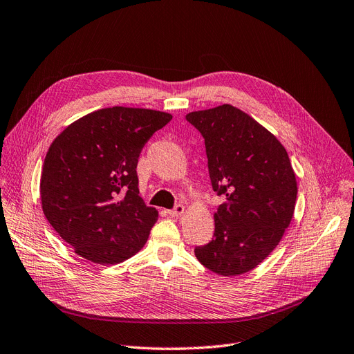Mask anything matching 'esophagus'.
<instances>
[{
	"label": "esophagus",
	"mask_w": 354,
	"mask_h": 354,
	"mask_svg": "<svg viewBox=\"0 0 354 354\" xmlns=\"http://www.w3.org/2000/svg\"><path fill=\"white\" fill-rule=\"evenodd\" d=\"M183 209H185V207H183L182 204H176L172 209L167 211V214L171 215V217H178V215H180L183 212Z\"/></svg>",
	"instance_id": "esophagus-1"
}]
</instances>
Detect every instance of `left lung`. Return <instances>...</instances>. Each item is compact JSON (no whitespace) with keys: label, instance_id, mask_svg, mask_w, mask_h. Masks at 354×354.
I'll return each mask as SVG.
<instances>
[{"label":"left lung","instance_id":"1","mask_svg":"<svg viewBox=\"0 0 354 354\" xmlns=\"http://www.w3.org/2000/svg\"><path fill=\"white\" fill-rule=\"evenodd\" d=\"M187 121L201 133L211 187L225 201L214 214V239L196 245L207 269L237 276L274 250L297 201V179L285 147L233 105L194 111Z\"/></svg>","mask_w":354,"mask_h":354}]
</instances>
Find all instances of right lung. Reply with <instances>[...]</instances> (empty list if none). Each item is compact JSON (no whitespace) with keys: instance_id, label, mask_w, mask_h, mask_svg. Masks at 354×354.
<instances>
[{"instance_id":"add662e5","label":"right lung","mask_w":354,"mask_h":354,"mask_svg":"<svg viewBox=\"0 0 354 354\" xmlns=\"http://www.w3.org/2000/svg\"><path fill=\"white\" fill-rule=\"evenodd\" d=\"M172 115L113 106L72 122L49 147L41 207L55 232L89 262L114 265L139 252L158 211L139 195L137 162Z\"/></svg>"}]
</instances>
